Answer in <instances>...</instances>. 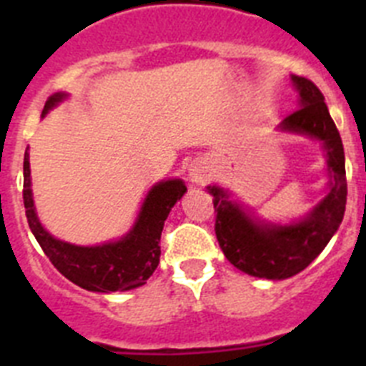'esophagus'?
Wrapping results in <instances>:
<instances>
[{
	"label": "esophagus",
	"instance_id": "esophagus-1",
	"mask_svg": "<svg viewBox=\"0 0 366 366\" xmlns=\"http://www.w3.org/2000/svg\"><path fill=\"white\" fill-rule=\"evenodd\" d=\"M189 177H190V181H192L194 185H205L207 181L211 179V174H209V170H207L203 164L196 163V164H192V167H190Z\"/></svg>",
	"mask_w": 366,
	"mask_h": 366
}]
</instances>
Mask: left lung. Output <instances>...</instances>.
Returning a JSON list of instances; mask_svg holds the SVG:
<instances>
[{"label":"left lung","mask_w":366,"mask_h":366,"mask_svg":"<svg viewBox=\"0 0 366 366\" xmlns=\"http://www.w3.org/2000/svg\"><path fill=\"white\" fill-rule=\"evenodd\" d=\"M292 84L299 93V109L280 122L279 130L322 144L328 170L325 198L302 218L277 223L258 218L244 203L232 199L229 189L207 187L214 196V231L225 258L236 269L267 280L290 279L306 269L337 232L347 207L345 150L325 97L304 76L292 74Z\"/></svg>","instance_id":"8db88e82"}]
</instances>
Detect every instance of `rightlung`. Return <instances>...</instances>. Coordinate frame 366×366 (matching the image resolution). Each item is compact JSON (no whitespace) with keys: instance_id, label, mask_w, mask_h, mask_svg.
Wrapping results in <instances>:
<instances>
[{"instance_id":"1","label":"right lung","mask_w":366,"mask_h":366,"mask_svg":"<svg viewBox=\"0 0 366 366\" xmlns=\"http://www.w3.org/2000/svg\"><path fill=\"white\" fill-rule=\"evenodd\" d=\"M66 92H58L47 99L41 112L45 117L53 108L67 99ZM187 187L183 179H163L148 190L139 209L134 225L119 240L99 245H76L54 238L41 225L36 214L31 189V163L29 148L24 157V203L29 227L53 266L76 286L87 292L112 293L130 292L144 286L159 264L161 232L164 219L172 207L183 198Z\"/></svg>"}]
</instances>
